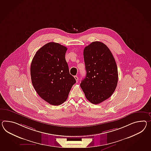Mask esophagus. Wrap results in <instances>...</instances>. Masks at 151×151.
I'll use <instances>...</instances> for the list:
<instances>
[{
	"label": "esophagus",
	"instance_id": "34e87169",
	"mask_svg": "<svg viewBox=\"0 0 151 151\" xmlns=\"http://www.w3.org/2000/svg\"><path fill=\"white\" fill-rule=\"evenodd\" d=\"M74 78H75V79L76 80V82H78V78L77 77V76H74Z\"/></svg>",
	"mask_w": 151,
	"mask_h": 151
}]
</instances>
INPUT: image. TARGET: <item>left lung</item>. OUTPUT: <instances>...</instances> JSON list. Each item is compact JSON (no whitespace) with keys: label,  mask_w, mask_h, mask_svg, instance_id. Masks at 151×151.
Segmentation results:
<instances>
[{"label":"left lung","mask_w":151,"mask_h":151,"mask_svg":"<svg viewBox=\"0 0 151 151\" xmlns=\"http://www.w3.org/2000/svg\"><path fill=\"white\" fill-rule=\"evenodd\" d=\"M86 76L80 86L86 98L98 104L112 95L118 83V69L111 52L106 45L93 42L83 51Z\"/></svg>","instance_id":"1"}]
</instances>
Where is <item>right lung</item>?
Returning a JSON list of instances; mask_svg holds the SVG:
<instances>
[{"label": "right lung", "instance_id": "obj_1", "mask_svg": "<svg viewBox=\"0 0 151 151\" xmlns=\"http://www.w3.org/2000/svg\"><path fill=\"white\" fill-rule=\"evenodd\" d=\"M65 46L48 42L36 52L30 65L34 88L46 102L58 106L66 101L76 80L69 73Z\"/></svg>", "mask_w": 151, "mask_h": 151}]
</instances>
